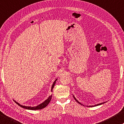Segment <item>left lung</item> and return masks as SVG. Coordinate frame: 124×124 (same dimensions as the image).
Here are the masks:
<instances>
[{
	"label": "left lung",
	"instance_id": "left-lung-1",
	"mask_svg": "<svg viewBox=\"0 0 124 124\" xmlns=\"http://www.w3.org/2000/svg\"><path fill=\"white\" fill-rule=\"evenodd\" d=\"M73 97H74V99H75V100L76 101V102H78V103H80V105H82V103H81L79 102V101H78V100H77V99H76L75 98V96H74V95H73ZM105 103V102H102V103H99V104H96V105H92V106H87V107H94V106H97L101 105H102V104H103V103Z\"/></svg>",
	"mask_w": 124,
	"mask_h": 124
}]
</instances>
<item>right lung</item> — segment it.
Returning <instances> with one entry per match:
<instances>
[{"mask_svg":"<svg viewBox=\"0 0 124 124\" xmlns=\"http://www.w3.org/2000/svg\"><path fill=\"white\" fill-rule=\"evenodd\" d=\"M57 78H56V79L55 80V81L54 82L52 86H51V91H53V89L54 88V87L55 84V83L56 82V81H57ZM51 98H52V95L49 96V98L47 99L46 100H45L44 102H43L42 103H40V104H39V105L36 106H34V107L25 106H23V105H22L21 104H19V103H18L16 101H15V100L14 101H15V102L18 105H19V106H21V107L23 108L27 109H30V110H39V109H41L42 108H44L46 107V106L49 104V103L50 102V101L51 99Z\"/></svg>","mask_w":124,"mask_h":124,"instance_id":"1","label":"right lung"}]
</instances>
